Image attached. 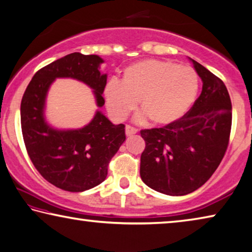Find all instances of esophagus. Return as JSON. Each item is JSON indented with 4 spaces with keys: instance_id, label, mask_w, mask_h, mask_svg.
Here are the masks:
<instances>
[{
    "instance_id": "obj_1",
    "label": "esophagus",
    "mask_w": 252,
    "mask_h": 252,
    "mask_svg": "<svg viewBox=\"0 0 252 252\" xmlns=\"http://www.w3.org/2000/svg\"><path fill=\"white\" fill-rule=\"evenodd\" d=\"M137 132H138L137 127H134V126H129V125L126 126V135L135 134Z\"/></svg>"
}]
</instances>
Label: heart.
I'll use <instances>...</instances> for the list:
<instances>
[{"instance_id":"obj_1","label":"heart","mask_w":252,"mask_h":252,"mask_svg":"<svg viewBox=\"0 0 252 252\" xmlns=\"http://www.w3.org/2000/svg\"><path fill=\"white\" fill-rule=\"evenodd\" d=\"M199 76L189 66L147 59L126 67L122 82L106 84L104 97L110 113L123 120L139 101L143 113L138 120L149 118L155 125L167 126L182 119L197 98Z\"/></svg>"}]
</instances>
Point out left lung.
Masks as SVG:
<instances>
[{"mask_svg":"<svg viewBox=\"0 0 252 252\" xmlns=\"http://www.w3.org/2000/svg\"><path fill=\"white\" fill-rule=\"evenodd\" d=\"M203 81L189 112L162 127L141 130L142 182L159 193L182 196L209 181L229 146L232 104L221 78L191 61Z\"/></svg>","mask_w":252,"mask_h":252,"instance_id":"1","label":"left lung"}]
</instances>
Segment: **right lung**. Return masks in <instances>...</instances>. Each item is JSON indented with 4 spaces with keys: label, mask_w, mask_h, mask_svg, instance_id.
I'll use <instances>...</instances> for the list:
<instances>
[{
    "label": "right lung",
    "mask_w": 252,
    "mask_h": 252,
    "mask_svg": "<svg viewBox=\"0 0 252 252\" xmlns=\"http://www.w3.org/2000/svg\"><path fill=\"white\" fill-rule=\"evenodd\" d=\"M102 63L96 55H67L39 69L22 96L21 129L31 161L47 182L73 193L93 189L106 178L110 160L126 140V126H114L97 111L82 129L55 130L43 118L46 95L56 78L70 77L92 87L102 107L106 85V74L98 70Z\"/></svg>",
    "instance_id": "add662e5"
}]
</instances>
